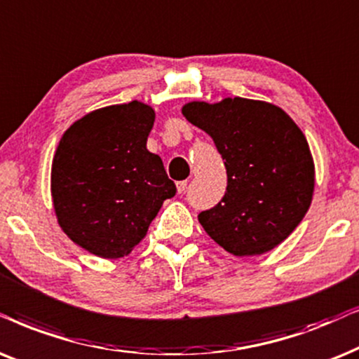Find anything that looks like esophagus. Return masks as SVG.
I'll return each instance as SVG.
<instances>
[{"label": "esophagus", "instance_id": "obj_1", "mask_svg": "<svg viewBox=\"0 0 359 359\" xmlns=\"http://www.w3.org/2000/svg\"><path fill=\"white\" fill-rule=\"evenodd\" d=\"M186 188H188V181H178V183H176V189H178L180 194H183Z\"/></svg>", "mask_w": 359, "mask_h": 359}]
</instances>
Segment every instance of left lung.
<instances>
[{
    "mask_svg": "<svg viewBox=\"0 0 359 359\" xmlns=\"http://www.w3.org/2000/svg\"><path fill=\"white\" fill-rule=\"evenodd\" d=\"M183 115L212 138L227 186L198 214L211 237L234 255H257L285 241L309 211L315 170L309 143L278 107L242 97L191 102Z\"/></svg>",
    "mask_w": 359,
    "mask_h": 359,
    "instance_id": "obj_1",
    "label": "left lung"
}]
</instances>
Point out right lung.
I'll return each instance as SVG.
<instances>
[{
  "instance_id": "1",
  "label": "right lung",
  "mask_w": 359,
  "mask_h": 359,
  "mask_svg": "<svg viewBox=\"0 0 359 359\" xmlns=\"http://www.w3.org/2000/svg\"><path fill=\"white\" fill-rule=\"evenodd\" d=\"M155 111L142 102L110 105L77 120L60 138L50 189L62 231L90 254L127 255L176 186L147 150Z\"/></svg>"
}]
</instances>
